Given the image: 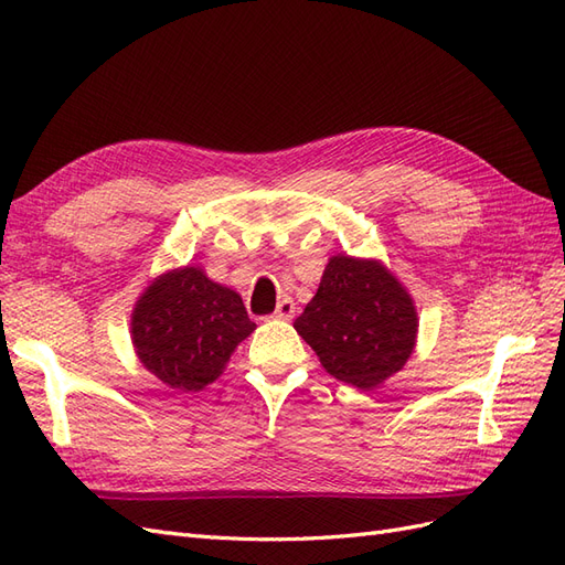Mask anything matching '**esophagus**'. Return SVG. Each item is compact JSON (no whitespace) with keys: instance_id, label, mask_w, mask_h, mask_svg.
Masks as SVG:
<instances>
[{"instance_id":"esophagus-1","label":"esophagus","mask_w":565,"mask_h":565,"mask_svg":"<svg viewBox=\"0 0 565 565\" xmlns=\"http://www.w3.org/2000/svg\"><path fill=\"white\" fill-rule=\"evenodd\" d=\"M295 301L292 299H282L280 303H278V309H276V313H273V318H278V320H292L295 318Z\"/></svg>"}]
</instances>
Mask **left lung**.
<instances>
[{
    "label": "left lung",
    "instance_id": "1",
    "mask_svg": "<svg viewBox=\"0 0 565 565\" xmlns=\"http://www.w3.org/2000/svg\"><path fill=\"white\" fill-rule=\"evenodd\" d=\"M295 330L332 377L374 388L413 353L417 311L380 262L332 256Z\"/></svg>",
    "mask_w": 565,
    "mask_h": 565
}]
</instances>
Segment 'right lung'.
Segmentation results:
<instances>
[{
  "label": "right lung",
  "mask_w": 565,
  "mask_h": 565,
  "mask_svg": "<svg viewBox=\"0 0 565 565\" xmlns=\"http://www.w3.org/2000/svg\"><path fill=\"white\" fill-rule=\"evenodd\" d=\"M254 328L241 295L193 266L152 282L131 316L139 361L160 382L181 391L212 384Z\"/></svg>",
  "instance_id": "1"
}]
</instances>
